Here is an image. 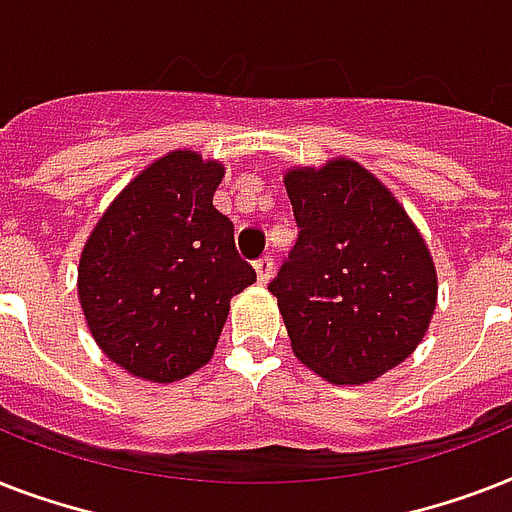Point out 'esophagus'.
<instances>
[{
  "instance_id": "esophagus-1",
  "label": "esophagus",
  "mask_w": 512,
  "mask_h": 512,
  "mask_svg": "<svg viewBox=\"0 0 512 512\" xmlns=\"http://www.w3.org/2000/svg\"><path fill=\"white\" fill-rule=\"evenodd\" d=\"M255 273H257V281H260V284H268L273 276V257L271 255L260 257V260L255 263Z\"/></svg>"
}]
</instances>
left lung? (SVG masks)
I'll list each match as a JSON object with an SVG mask.
<instances>
[{
    "label": "left lung",
    "instance_id": "1",
    "mask_svg": "<svg viewBox=\"0 0 512 512\" xmlns=\"http://www.w3.org/2000/svg\"><path fill=\"white\" fill-rule=\"evenodd\" d=\"M295 247L268 284L295 356L324 380L361 385L401 364L436 311V268L404 207L361 164L284 177Z\"/></svg>",
    "mask_w": 512,
    "mask_h": 512
}]
</instances>
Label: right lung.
<instances>
[{"label":"right lung","mask_w":512,"mask_h":512,"mask_svg":"<svg viewBox=\"0 0 512 512\" xmlns=\"http://www.w3.org/2000/svg\"><path fill=\"white\" fill-rule=\"evenodd\" d=\"M223 164L172 151L103 212L79 260L90 332L135 377L175 382L215 353L231 297L257 279L212 207Z\"/></svg>","instance_id":"right-lung-1"}]
</instances>
